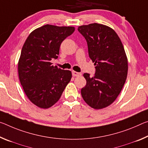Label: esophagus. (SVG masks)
I'll use <instances>...</instances> for the list:
<instances>
[{"label": "esophagus", "instance_id": "1", "mask_svg": "<svg viewBox=\"0 0 148 148\" xmlns=\"http://www.w3.org/2000/svg\"><path fill=\"white\" fill-rule=\"evenodd\" d=\"M81 75L80 72H78L76 71H72V76H79Z\"/></svg>", "mask_w": 148, "mask_h": 148}]
</instances>
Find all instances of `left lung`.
Masks as SVG:
<instances>
[{
    "instance_id": "obj_1",
    "label": "left lung",
    "mask_w": 148,
    "mask_h": 148,
    "mask_svg": "<svg viewBox=\"0 0 148 148\" xmlns=\"http://www.w3.org/2000/svg\"><path fill=\"white\" fill-rule=\"evenodd\" d=\"M78 30L86 39L89 56L96 69L93 77L84 74L86 85L81 94L93 109H103L115 101L127 78L125 49L116 33L107 25L93 23L80 25Z\"/></svg>"
}]
</instances>
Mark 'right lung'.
<instances>
[{"label": "right lung", "instance_id": "add662e5", "mask_svg": "<svg viewBox=\"0 0 148 148\" xmlns=\"http://www.w3.org/2000/svg\"><path fill=\"white\" fill-rule=\"evenodd\" d=\"M74 27L45 25L27 37L18 64V76L25 95L32 103L41 109L55 105L72 78V72L54 66L60 46Z\"/></svg>", "mask_w": 148, "mask_h": 148}]
</instances>
